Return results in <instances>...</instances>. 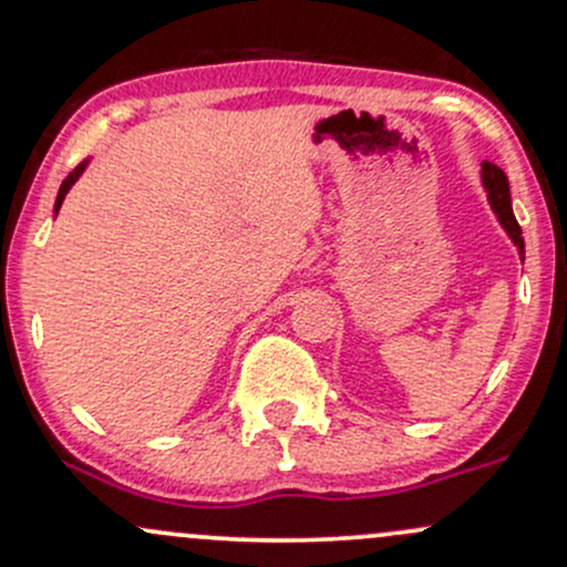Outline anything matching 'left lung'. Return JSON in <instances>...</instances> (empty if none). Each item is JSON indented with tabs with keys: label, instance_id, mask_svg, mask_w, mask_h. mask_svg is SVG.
I'll return each instance as SVG.
<instances>
[{
	"label": "left lung",
	"instance_id": "8db88e82",
	"mask_svg": "<svg viewBox=\"0 0 567 567\" xmlns=\"http://www.w3.org/2000/svg\"><path fill=\"white\" fill-rule=\"evenodd\" d=\"M481 184H484V189H486L488 206H492V212L497 214L499 225H503L505 234L511 236V241L516 244V249H519V255L524 260V238H522L519 223H516V217H514V206H511L508 176H505L503 168H497V165L484 163L481 165Z\"/></svg>",
	"mask_w": 567,
	"mask_h": 567
}]
</instances>
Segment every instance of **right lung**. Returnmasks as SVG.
I'll return each instance as SVG.
<instances>
[{
	"mask_svg": "<svg viewBox=\"0 0 567 567\" xmlns=\"http://www.w3.org/2000/svg\"><path fill=\"white\" fill-rule=\"evenodd\" d=\"M89 168V159H83V163L79 165V168H75L73 171V174H70L68 178H64V182H62V187H59V195H56V204H53V214H59V208H62V204H64V195H68L70 193V187H73V184L75 182H79V178H81V174H83V171H86Z\"/></svg>",
	"mask_w": 567,
	"mask_h": 567,
	"instance_id": "add662e5",
	"label": "right lung"
}]
</instances>
